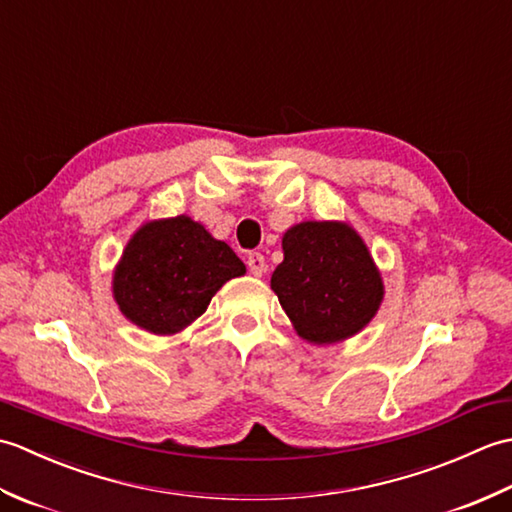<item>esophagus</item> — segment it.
Masks as SVG:
<instances>
[{
    "label": "esophagus",
    "instance_id": "1",
    "mask_svg": "<svg viewBox=\"0 0 512 512\" xmlns=\"http://www.w3.org/2000/svg\"><path fill=\"white\" fill-rule=\"evenodd\" d=\"M246 264H248L250 275L262 277L266 273V259H264L262 253H250L248 259H246Z\"/></svg>",
    "mask_w": 512,
    "mask_h": 512
}]
</instances>
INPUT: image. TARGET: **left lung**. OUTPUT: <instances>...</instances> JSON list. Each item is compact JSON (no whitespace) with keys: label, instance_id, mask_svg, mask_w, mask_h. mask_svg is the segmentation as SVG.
I'll return each mask as SVG.
<instances>
[{"label":"left lung","instance_id":"left-lung-1","mask_svg":"<svg viewBox=\"0 0 512 512\" xmlns=\"http://www.w3.org/2000/svg\"><path fill=\"white\" fill-rule=\"evenodd\" d=\"M270 288L292 328L312 345L358 334L376 317L385 284L363 237L347 222H299L281 239Z\"/></svg>","mask_w":512,"mask_h":512}]
</instances>
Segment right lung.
Here are the masks:
<instances>
[{
  "label": "right lung",
  "mask_w": 512,
  "mask_h": 512,
  "mask_svg": "<svg viewBox=\"0 0 512 512\" xmlns=\"http://www.w3.org/2000/svg\"><path fill=\"white\" fill-rule=\"evenodd\" d=\"M246 266L233 248L189 215L149 220L129 237L112 275L127 321L156 336L178 334L202 317L226 281Z\"/></svg>",
  "instance_id": "1"
}]
</instances>
